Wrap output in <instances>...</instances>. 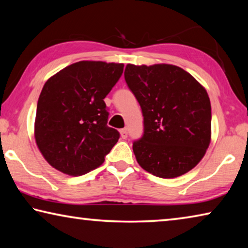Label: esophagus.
<instances>
[{
  "label": "esophagus",
  "instance_id": "obj_1",
  "mask_svg": "<svg viewBox=\"0 0 248 248\" xmlns=\"http://www.w3.org/2000/svg\"><path fill=\"white\" fill-rule=\"evenodd\" d=\"M120 136H121V138H123V139H127V138H128L127 129H121L120 130Z\"/></svg>",
  "mask_w": 248,
  "mask_h": 248
}]
</instances>
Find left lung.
I'll return each instance as SVG.
<instances>
[{
    "label": "left lung",
    "instance_id": "obj_1",
    "mask_svg": "<svg viewBox=\"0 0 248 248\" xmlns=\"http://www.w3.org/2000/svg\"><path fill=\"white\" fill-rule=\"evenodd\" d=\"M124 79L143 116V134L132 145L140 166L161 178L178 177L194 169L211 139L207 91L171 64H128Z\"/></svg>",
    "mask_w": 248,
    "mask_h": 248
}]
</instances>
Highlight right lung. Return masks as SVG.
Returning a JSON list of instances; mask_svg holds the SVG:
<instances>
[{"label": "right lung", "instance_id": "1", "mask_svg": "<svg viewBox=\"0 0 248 248\" xmlns=\"http://www.w3.org/2000/svg\"><path fill=\"white\" fill-rule=\"evenodd\" d=\"M123 72V63L79 61L46 82L37 104L35 139L54 169L79 176L103 164L120 137L107 125L104 98Z\"/></svg>", "mask_w": 248, "mask_h": 248}]
</instances>
